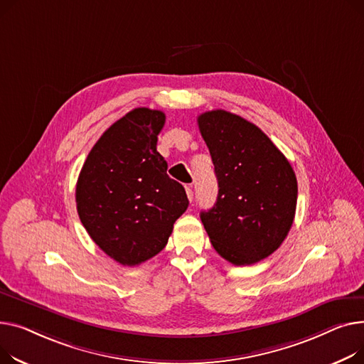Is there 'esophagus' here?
Returning a JSON list of instances; mask_svg holds the SVG:
<instances>
[{
  "instance_id": "34e87169",
  "label": "esophagus",
  "mask_w": 364,
  "mask_h": 364,
  "mask_svg": "<svg viewBox=\"0 0 364 364\" xmlns=\"http://www.w3.org/2000/svg\"><path fill=\"white\" fill-rule=\"evenodd\" d=\"M185 191H186L188 200H189V201L194 200V189H192V185H186V186H185Z\"/></svg>"
}]
</instances>
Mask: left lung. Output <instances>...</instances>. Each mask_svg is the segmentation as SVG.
<instances>
[{"mask_svg":"<svg viewBox=\"0 0 364 364\" xmlns=\"http://www.w3.org/2000/svg\"><path fill=\"white\" fill-rule=\"evenodd\" d=\"M219 183L216 204L201 211L215 250L235 266L279 248L292 226L298 186L287 157L254 123L225 110L198 116Z\"/></svg>","mask_w":364,"mask_h":364,"instance_id":"left-lung-1","label":"left lung"}]
</instances>
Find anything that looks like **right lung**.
<instances>
[{"label": "right lung", "instance_id": "obj_1", "mask_svg": "<svg viewBox=\"0 0 364 364\" xmlns=\"http://www.w3.org/2000/svg\"><path fill=\"white\" fill-rule=\"evenodd\" d=\"M164 122L163 112L146 107L124 114L92 146L77 178L82 225L123 266H138L159 254L189 204L157 151Z\"/></svg>", "mask_w": 364, "mask_h": 364}]
</instances>
